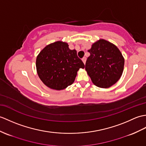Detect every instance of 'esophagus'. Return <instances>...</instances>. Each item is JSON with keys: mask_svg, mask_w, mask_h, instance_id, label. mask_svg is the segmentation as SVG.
<instances>
[{"mask_svg": "<svg viewBox=\"0 0 146 146\" xmlns=\"http://www.w3.org/2000/svg\"><path fill=\"white\" fill-rule=\"evenodd\" d=\"M86 57H83V58H82V61H83V63H84V64H85V63H86Z\"/></svg>", "mask_w": 146, "mask_h": 146, "instance_id": "1", "label": "esophagus"}]
</instances>
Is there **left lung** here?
Returning <instances> with one entry per match:
<instances>
[{
	"instance_id": "1",
	"label": "left lung",
	"mask_w": 146,
	"mask_h": 146,
	"mask_svg": "<svg viewBox=\"0 0 146 146\" xmlns=\"http://www.w3.org/2000/svg\"><path fill=\"white\" fill-rule=\"evenodd\" d=\"M85 70L94 85L108 88L116 83L123 74L124 59L120 50L111 42L100 39L88 50Z\"/></svg>"
}]
</instances>
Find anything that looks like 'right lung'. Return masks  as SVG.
<instances>
[{
	"mask_svg": "<svg viewBox=\"0 0 146 146\" xmlns=\"http://www.w3.org/2000/svg\"><path fill=\"white\" fill-rule=\"evenodd\" d=\"M38 75L46 86L62 90L73 84L80 68L84 65L77 56L76 50H70L66 42L49 44L36 57Z\"/></svg>",
	"mask_w": 146,
	"mask_h": 146,
	"instance_id": "right-lung-1",
	"label": "right lung"
}]
</instances>
